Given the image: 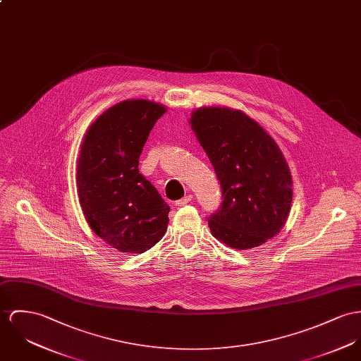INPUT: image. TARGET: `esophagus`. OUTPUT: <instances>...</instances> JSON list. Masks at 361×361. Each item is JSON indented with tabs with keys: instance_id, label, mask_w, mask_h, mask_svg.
Here are the masks:
<instances>
[{
	"instance_id": "esophagus-1",
	"label": "esophagus",
	"mask_w": 361,
	"mask_h": 361,
	"mask_svg": "<svg viewBox=\"0 0 361 361\" xmlns=\"http://www.w3.org/2000/svg\"><path fill=\"white\" fill-rule=\"evenodd\" d=\"M191 200H192V195H187V196L178 199V200L176 202V206H185V204H188Z\"/></svg>"
}]
</instances>
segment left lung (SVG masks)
Returning a JSON list of instances; mask_svg holds the SVG:
<instances>
[{"instance_id": "left-lung-1", "label": "left lung", "mask_w": 361, "mask_h": 361, "mask_svg": "<svg viewBox=\"0 0 361 361\" xmlns=\"http://www.w3.org/2000/svg\"><path fill=\"white\" fill-rule=\"evenodd\" d=\"M191 126L221 185V206L209 217L212 235L239 250L278 235L293 199L278 144L246 114L229 109H199Z\"/></svg>"}]
</instances>
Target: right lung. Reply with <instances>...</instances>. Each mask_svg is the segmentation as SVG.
Wrapping results in <instances>:
<instances>
[{"label": "right lung", "mask_w": 361, "mask_h": 361, "mask_svg": "<svg viewBox=\"0 0 361 361\" xmlns=\"http://www.w3.org/2000/svg\"><path fill=\"white\" fill-rule=\"evenodd\" d=\"M166 112L147 100H125L85 135L77 167L80 203L97 236L122 252H144L166 233L170 207L139 171L142 147Z\"/></svg>", "instance_id": "obj_1"}]
</instances>
